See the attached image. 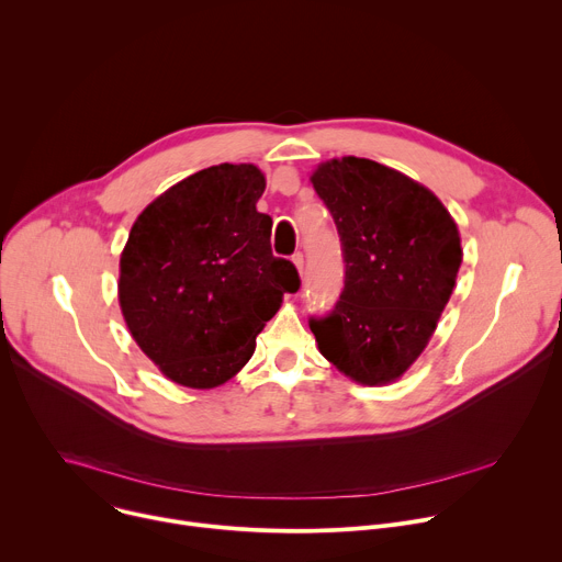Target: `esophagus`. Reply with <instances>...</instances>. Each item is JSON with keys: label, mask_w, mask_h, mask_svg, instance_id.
<instances>
[{"label": "esophagus", "mask_w": 562, "mask_h": 562, "mask_svg": "<svg viewBox=\"0 0 562 562\" xmlns=\"http://www.w3.org/2000/svg\"><path fill=\"white\" fill-rule=\"evenodd\" d=\"M291 260H293V265L297 267V271L302 273V271H304V256H302L300 251H295V254L291 256Z\"/></svg>", "instance_id": "esophagus-1"}]
</instances>
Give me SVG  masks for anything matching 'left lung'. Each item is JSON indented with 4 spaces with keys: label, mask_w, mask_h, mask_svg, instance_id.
Segmentation results:
<instances>
[{
    "label": "left lung",
    "mask_w": 562,
    "mask_h": 562,
    "mask_svg": "<svg viewBox=\"0 0 562 562\" xmlns=\"http://www.w3.org/2000/svg\"><path fill=\"white\" fill-rule=\"evenodd\" d=\"M311 182L345 260L336 306L308 317L317 349L356 382H393L423 353L451 297L458 226L429 189L373 159H331Z\"/></svg>",
    "instance_id": "8db88e82"
}]
</instances>
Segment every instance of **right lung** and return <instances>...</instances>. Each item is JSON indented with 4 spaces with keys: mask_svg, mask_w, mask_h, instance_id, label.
<instances>
[{
    "mask_svg": "<svg viewBox=\"0 0 562 562\" xmlns=\"http://www.w3.org/2000/svg\"><path fill=\"white\" fill-rule=\"evenodd\" d=\"M265 176L217 165L189 176L135 220L120 258V306L139 349L167 378L211 389L243 369L284 293L291 260L271 251V217L256 209Z\"/></svg>",
    "mask_w": 562,
    "mask_h": 562,
    "instance_id": "add662e5",
    "label": "right lung"
}]
</instances>
